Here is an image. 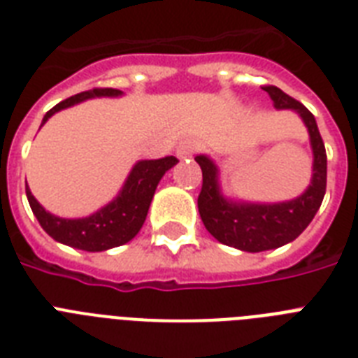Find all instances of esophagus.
<instances>
[{
  "label": "esophagus",
  "mask_w": 358,
  "mask_h": 358,
  "mask_svg": "<svg viewBox=\"0 0 358 358\" xmlns=\"http://www.w3.org/2000/svg\"><path fill=\"white\" fill-rule=\"evenodd\" d=\"M195 152V143L193 141H182L178 146H176V156L180 159H189Z\"/></svg>",
  "instance_id": "esophagus-1"
}]
</instances>
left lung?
Wrapping results in <instances>:
<instances>
[{"label":"left lung","mask_w":358,"mask_h":358,"mask_svg":"<svg viewBox=\"0 0 358 358\" xmlns=\"http://www.w3.org/2000/svg\"><path fill=\"white\" fill-rule=\"evenodd\" d=\"M271 96L277 109H292L305 122L312 146L310 184L299 196L286 202H247L227 199L219 184V167L212 157H195L202 169V189L199 195V213L206 230L219 243L245 252L277 249L294 241L310 224L322 206L327 187V154L316 119L308 109L280 91L278 87H262Z\"/></svg>","instance_id":"obj_1"}]
</instances>
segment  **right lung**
<instances>
[{"mask_svg": "<svg viewBox=\"0 0 358 358\" xmlns=\"http://www.w3.org/2000/svg\"><path fill=\"white\" fill-rule=\"evenodd\" d=\"M124 92L119 89H92L70 96L57 103L44 115L41 126L48 122V119L61 109L72 108L76 103L85 102L91 98H119ZM178 163L174 156L162 157V159H141L131 167L128 178L124 182L122 189L113 201L100 208L98 212L80 219H64L53 215L41 206L31 189L25 184V195L29 201V206L38 219V223L48 236H52L55 241L74 249L89 250V252H100V250L113 249L119 245L128 243L134 239L145 223L146 213L150 208L152 196L156 193V187L163 174L169 169H173Z\"/></svg>", "mask_w": 358, "mask_h": 358, "instance_id": "obj_1", "label": "right lung"}]
</instances>
